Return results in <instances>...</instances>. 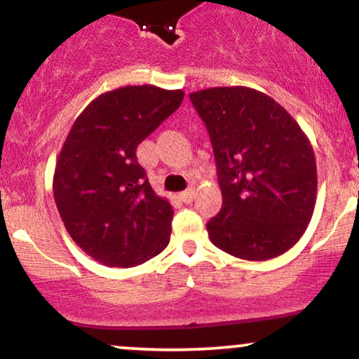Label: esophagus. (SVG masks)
Returning <instances> with one entry per match:
<instances>
[{
    "instance_id": "34e87169",
    "label": "esophagus",
    "mask_w": 359,
    "mask_h": 359,
    "mask_svg": "<svg viewBox=\"0 0 359 359\" xmlns=\"http://www.w3.org/2000/svg\"><path fill=\"white\" fill-rule=\"evenodd\" d=\"M194 189H187V191H184V192H180V199L184 201L185 204H189V203H192V199H194Z\"/></svg>"
}]
</instances>
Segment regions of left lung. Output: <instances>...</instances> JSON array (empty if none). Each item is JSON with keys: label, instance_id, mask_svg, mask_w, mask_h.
I'll return each mask as SVG.
<instances>
[{"label": "left lung", "instance_id": "left-lung-1", "mask_svg": "<svg viewBox=\"0 0 359 359\" xmlns=\"http://www.w3.org/2000/svg\"><path fill=\"white\" fill-rule=\"evenodd\" d=\"M216 158L222 208L209 238L236 258L285 253L307 229L316 205V156L306 133L277 101L234 86L192 93Z\"/></svg>", "mask_w": 359, "mask_h": 359}]
</instances>
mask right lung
<instances>
[{"label": "right lung", "instance_id": "add662e5", "mask_svg": "<svg viewBox=\"0 0 359 359\" xmlns=\"http://www.w3.org/2000/svg\"><path fill=\"white\" fill-rule=\"evenodd\" d=\"M182 100L180 89L118 88L89 102L65 138L53 197L72 240L102 265H142L170 241L174 211L151 189L137 148Z\"/></svg>", "mask_w": 359, "mask_h": 359}]
</instances>
